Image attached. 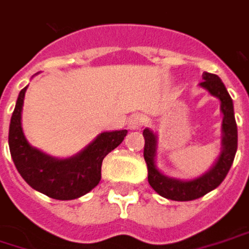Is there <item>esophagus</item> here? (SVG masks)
<instances>
[{
    "mask_svg": "<svg viewBox=\"0 0 249 249\" xmlns=\"http://www.w3.org/2000/svg\"><path fill=\"white\" fill-rule=\"evenodd\" d=\"M142 125H143V118L139 114L129 117V120H128V128L129 129H139Z\"/></svg>",
    "mask_w": 249,
    "mask_h": 249,
    "instance_id": "34e87169",
    "label": "esophagus"
}]
</instances>
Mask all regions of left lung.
<instances>
[{
  "instance_id": "1",
  "label": "left lung",
  "mask_w": 249,
  "mask_h": 249,
  "mask_svg": "<svg viewBox=\"0 0 249 249\" xmlns=\"http://www.w3.org/2000/svg\"><path fill=\"white\" fill-rule=\"evenodd\" d=\"M209 94L218 98L220 101V111L223 114L221 123V151L213 166L203 175L195 179L182 180L176 178L166 176L162 173L156 165V152H158V135L152 129H143L145 138V148H143V158L148 166V182L152 186L155 192L162 197L176 200V201H189L203 197L209 192L218 187L221 182L226 179L227 173L231 168L237 145H238V132H237V123L234 117V104L227 91L224 83L215 74L203 73V81L198 84Z\"/></svg>"
}]
</instances>
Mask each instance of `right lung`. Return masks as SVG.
<instances>
[{
  "label": "right lung",
  "mask_w": 249,
  "mask_h": 249,
  "mask_svg": "<svg viewBox=\"0 0 249 249\" xmlns=\"http://www.w3.org/2000/svg\"><path fill=\"white\" fill-rule=\"evenodd\" d=\"M23 87L11 117L8 145L15 168L32 189L56 200H73L93 190L101 180L103 159L115 149L126 135V129L106 131L86 148L69 158H54L32 146L22 129Z\"/></svg>",
  "instance_id": "right-lung-1"
}]
</instances>
